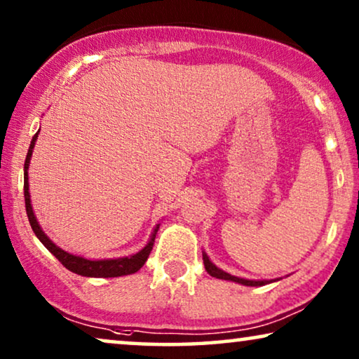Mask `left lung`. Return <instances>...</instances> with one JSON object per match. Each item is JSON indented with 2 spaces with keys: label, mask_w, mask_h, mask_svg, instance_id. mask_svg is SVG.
I'll return each mask as SVG.
<instances>
[{
  "label": "left lung",
  "mask_w": 359,
  "mask_h": 359,
  "mask_svg": "<svg viewBox=\"0 0 359 359\" xmlns=\"http://www.w3.org/2000/svg\"><path fill=\"white\" fill-rule=\"evenodd\" d=\"M203 262H204V266H205V271H208L210 276L217 278V279H225V281H233V283H238V284H243V286H264V284L271 283V281H252V279H243V278H238V276H232V274L222 271V269L215 266V264L210 262L208 255L203 252Z\"/></svg>",
  "instance_id": "8db88e82"
}]
</instances>
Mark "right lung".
Returning <instances> with one entry per match:
<instances>
[{
    "label": "right lung",
    "mask_w": 359,
    "mask_h": 359,
    "mask_svg": "<svg viewBox=\"0 0 359 359\" xmlns=\"http://www.w3.org/2000/svg\"><path fill=\"white\" fill-rule=\"evenodd\" d=\"M37 135H39V132L32 137L31 145H29V150H27L26 163H24V201H26V212L29 217V224H31L36 237L41 240L43 247H46L48 252H50L53 257H55L58 262L63 264V266H65L67 269H70V271H73V273L80 274V276L117 278V276H126V274H132V273L139 271V269L145 264L147 258H149L151 248H154L155 235H156V232H158L160 224L154 229L149 243H147L139 253L130 255V257H124V258H116V259H86L83 257H76V255H72V253L65 252V250H62L60 247H57V245L53 243L52 240L47 237L46 232L41 229V225H39L36 215H34L32 205H31V194H29V175H27L29 163H31L32 150H34V145H36Z\"/></svg>",
    "instance_id": "obj_1"
}]
</instances>
